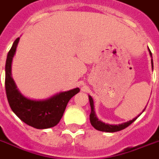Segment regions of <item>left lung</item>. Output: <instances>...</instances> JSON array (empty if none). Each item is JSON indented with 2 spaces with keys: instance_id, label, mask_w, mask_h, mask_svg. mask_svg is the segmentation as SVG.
I'll list each match as a JSON object with an SVG mask.
<instances>
[{
  "instance_id": "obj_1",
  "label": "left lung",
  "mask_w": 159,
  "mask_h": 159,
  "mask_svg": "<svg viewBox=\"0 0 159 159\" xmlns=\"http://www.w3.org/2000/svg\"><path fill=\"white\" fill-rule=\"evenodd\" d=\"M148 51H149V54L152 57V53L148 49ZM151 63H152V68L153 69V63H152V59L151 60ZM89 104H90V108H91V113L89 114V119H90V123L92 124V126L95 129L99 130V131H102V132H108V133H114V132H118V131H120V130L124 129L125 128H127L128 126H129L130 124H132L133 122H134L136 119H138V117H139V115H138L136 118L133 119L132 120H129V121L126 122V123H123V124H105L104 122L99 120V119L96 117V114H95V112H94V107H93V100L92 99V97L90 95H89ZM143 109V111H144Z\"/></svg>"
}]
</instances>
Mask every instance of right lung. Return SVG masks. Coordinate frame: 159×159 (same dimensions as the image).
Returning a JSON list of instances; mask_svg holds the SVG:
<instances>
[{"instance_id": "1", "label": "right lung", "mask_w": 159, "mask_h": 159, "mask_svg": "<svg viewBox=\"0 0 159 159\" xmlns=\"http://www.w3.org/2000/svg\"><path fill=\"white\" fill-rule=\"evenodd\" d=\"M20 37L15 40L8 52L6 62L5 86L11 109L20 120L30 126L44 129L55 126L62 118L70 99L80 92V89L60 92L49 99L33 100L22 95L11 77V62Z\"/></svg>"}]
</instances>
